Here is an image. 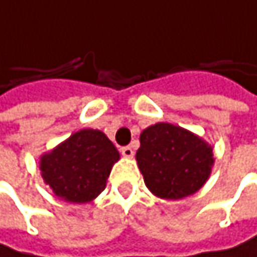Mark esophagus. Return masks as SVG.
Listing matches in <instances>:
<instances>
[{"label": "esophagus", "instance_id": "obj_1", "mask_svg": "<svg viewBox=\"0 0 257 257\" xmlns=\"http://www.w3.org/2000/svg\"><path fill=\"white\" fill-rule=\"evenodd\" d=\"M121 155L124 158H133L134 157V149L131 146H124V148H121Z\"/></svg>", "mask_w": 257, "mask_h": 257}]
</instances>
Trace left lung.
Returning a JSON list of instances; mask_svg holds the SVG:
<instances>
[{
  "label": "left lung",
  "mask_w": 257,
  "mask_h": 257,
  "mask_svg": "<svg viewBox=\"0 0 257 257\" xmlns=\"http://www.w3.org/2000/svg\"><path fill=\"white\" fill-rule=\"evenodd\" d=\"M136 158L146 187L157 197L167 200L199 191L214 166L212 148L203 139L164 121L142 133Z\"/></svg>",
  "instance_id": "8db88e82"
}]
</instances>
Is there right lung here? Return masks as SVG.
<instances>
[{"label": "right lung", "mask_w": 257, "mask_h": 257, "mask_svg": "<svg viewBox=\"0 0 257 257\" xmlns=\"http://www.w3.org/2000/svg\"><path fill=\"white\" fill-rule=\"evenodd\" d=\"M118 160L115 146L103 133L81 130L40 157V172L58 199L88 203L105 190L111 169Z\"/></svg>", "instance_id": "1"}]
</instances>
